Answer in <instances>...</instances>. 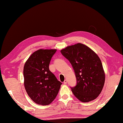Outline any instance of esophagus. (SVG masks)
<instances>
[{"label":"esophagus","mask_w":123,"mask_h":123,"mask_svg":"<svg viewBox=\"0 0 123 123\" xmlns=\"http://www.w3.org/2000/svg\"><path fill=\"white\" fill-rule=\"evenodd\" d=\"M67 83V80H65L64 81V84H66Z\"/></svg>","instance_id":"1"}]
</instances>
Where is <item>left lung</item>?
I'll list each match as a JSON object with an SVG mask.
<instances>
[{
  "instance_id": "obj_1",
  "label": "left lung",
  "mask_w": 123,
  "mask_h": 123,
  "mask_svg": "<svg viewBox=\"0 0 123 123\" xmlns=\"http://www.w3.org/2000/svg\"><path fill=\"white\" fill-rule=\"evenodd\" d=\"M61 53L69 60L74 71L76 85L71 88L74 96L83 102L96 99L105 82V73L97 55L80 43L68 46L61 49Z\"/></svg>"
}]
</instances>
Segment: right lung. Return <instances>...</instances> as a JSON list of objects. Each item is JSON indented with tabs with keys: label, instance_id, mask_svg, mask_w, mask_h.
I'll return each instance as SVG.
<instances>
[{
	"label": "right lung",
	"instance_id": "right-lung-1",
	"mask_svg": "<svg viewBox=\"0 0 123 123\" xmlns=\"http://www.w3.org/2000/svg\"><path fill=\"white\" fill-rule=\"evenodd\" d=\"M56 49H39L25 63L24 87L27 93L36 104L47 105L55 99L62 83L49 70L51 58Z\"/></svg>",
	"mask_w": 123,
	"mask_h": 123
}]
</instances>
